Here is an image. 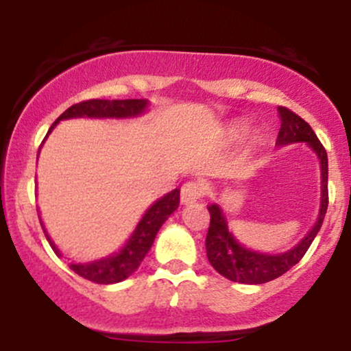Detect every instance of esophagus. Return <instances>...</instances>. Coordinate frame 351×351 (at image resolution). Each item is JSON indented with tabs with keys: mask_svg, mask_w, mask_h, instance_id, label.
Returning a JSON list of instances; mask_svg holds the SVG:
<instances>
[{
	"mask_svg": "<svg viewBox=\"0 0 351 351\" xmlns=\"http://www.w3.org/2000/svg\"><path fill=\"white\" fill-rule=\"evenodd\" d=\"M204 195V186L199 183V181H188L181 186V203L183 204H189V203H195L203 198Z\"/></svg>",
	"mask_w": 351,
	"mask_h": 351,
	"instance_id": "obj_1",
	"label": "esophagus"
}]
</instances>
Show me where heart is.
<instances>
[{
  "label": "heart",
  "instance_id": "heart-1",
  "mask_svg": "<svg viewBox=\"0 0 351 351\" xmlns=\"http://www.w3.org/2000/svg\"><path fill=\"white\" fill-rule=\"evenodd\" d=\"M236 134H239V128H237V130H236Z\"/></svg>",
  "mask_w": 351,
  "mask_h": 351
}]
</instances>
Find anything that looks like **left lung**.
Returning a JSON list of instances; mask_svg holds the SVG:
<instances>
[{
    "label": "left lung",
    "mask_w": 351,
    "mask_h": 351,
    "mask_svg": "<svg viewBox=\"0 0 351 351\" xmlns=\"http://www.w3.org/2000/svg\"><path fill=\"white\" fill-rule=\"evenodd\" d=\"M277 112L280 117V130L276 142L277 147L305 142L317 153L318 160H320V211H318L317 223L295 247L282 254H264L251 251V249L237 243L234 236L229 232L226 217H224L221 208L217 204H209L208 211L211 216V223H209L206 236L208 261L221 276L232 282H239V284H264V282L277 279L293 267L307 252L312 241L315 239L328 208V158L324 145L317 138L312 127L299 115L293 114L287 107H279Z\"/></svg>",
    "instance_id": "left-lung-1"
}]
</instances>
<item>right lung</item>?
Segmentation results:
<instances>
[{"instance_id":"obj_1","label":"right lung","mask_w":351,"mask_h":351,"mask_svg":"<svg viewBox=\"0 0 351 351\" xmlns=\"http://www.w3.org/2000/svg\"><path fill=\"white\" fill-rule=\"evenodd\" d=\"M148 107V100L143 99H127V100H100L92 99L86 102L74 104V106L67 108L59 119L52 123V127L47 132L51 134L52 128L58 125L60 120L67 119H77V117H88V119H130V117L142 115ZM46 135V136H47ZM180 204V189H173V191L165 195L163 198L152 204L147 209L140 223L136 224L134 234L127 241V244L120 249L119 252L112 254V256L104 257L100 261H92V263H71L69 267L75 274H79L84 279L95 282V284H117L130 277L138 265L142 264L143 257L150 251L153 241H155L156 232L160 231L162 224L170 217L173 211H176ZM41 221V217H39ZM43 224V221H41ZM44 229V224H43ZM47 241H49L51 247L54 252L60 256V251L52 243L47 231Z\"/></svg>"}]
</instances>
